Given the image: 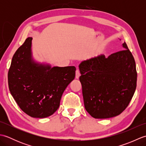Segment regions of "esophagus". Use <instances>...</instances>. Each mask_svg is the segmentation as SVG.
I'll list each match as a JSON object with an SVG mask.
<instances>
[{"mask_svg": "<svg viewBox=\"0 0 146 146\" xmlns=\"http://www.w3.org/2000/svg\"><path fill=\"white\" fill-rule=\"evenodd\" d=\"M80 76V72L78 70H76V79H78L79 77Z\"/></svg>", "mask_w": 146, "mask_h": 146, "instance_id": "34e87169", "label": "esophagus"}]
</instances>
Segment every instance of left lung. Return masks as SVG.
<instances>
[{"mask_svg":"<svg viewBox=\"0 0 146 146\" xmlns=\"http://www.w3.org/2000/svg\"><path fill=\"white\" fill-rule=\"evenodd\" d=\"M125 48L105 58L104 54L83 61L80 81L86 110L95 119L119 115L127 107L137 86L134 58Z\"/></svg>","mask_w":146,"mask_h":146,"instance_id":"left-lung-1","label":"left lung"}]
</instances>
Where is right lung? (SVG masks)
Returning a JSON list of instances; mask_svg holds the SVG:
<instances>
[{"label":"right lung","mask_w":146,"mask_h":146,"mask_svg":"<svg viewBox=\"0 0 146 146\" xmlns=\"http://www.w3.org/2000/svg\"><path fill=\"white\" fill-rule=\"evenodd\" d=\"M32 38H27L15 52L8 72L9 90L24 113L45 118L60 107L61 96L75 77V66L51 68L33 60Z\"/></svg>","instance_id":"1"}]
</instances>
